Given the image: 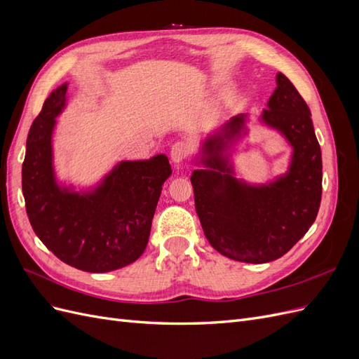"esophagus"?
Masks as SVG:
<instances>
[{"label": "esophagus", "instance_id": "obj_1", "mask_svg": "<svg viewBox=\"0 0 359 359\" xmlns=\"http://www.w3.org/2000/svg\"><path fill=\"white\" fill-rule=\"evenodd\" d=\"M190 154V147L187 142H177L170 149V158L173 163H180Z\"/></svg>", "mask_w": 359, "mask_h": 359}]
</instances>
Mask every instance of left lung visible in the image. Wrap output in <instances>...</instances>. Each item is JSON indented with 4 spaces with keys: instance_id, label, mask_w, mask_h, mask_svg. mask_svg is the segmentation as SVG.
Returning <instances> with one entry per match:
<instances>
[{
    "instance_id": "left-lung-1",
    "label": "left lung",
    "mask_w": 359,
    "mask_h": 359,
    "mask_svg": "<svg viewBox=\"0 0 359 359\" xmlns=\"http://www.w3.org/2000/svg\"><path fill=\"white\" fill-rule=\"evenodd\" d=\"M260 126L276 130L292 148L287 170L252 184L238 178L232 153L248 135V114H240L202 137L191 163L194 205L208 243L220 255L245 264H266L286 255L307 233L320 206L322 153L311 114L283 73Z\"/></svg>"
}]
</instances>
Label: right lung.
<instances>
[{
	"label": "right lung",
	"mask_w": 359,
	"mask_h": 359,
	"mask_svg": "<svg viewBox=\"0 0 359 359\" xmlns=\"http://www.w3.org/2000/svg\"><path fill=\"white\" fill-rule=\"evenodd\" d=\"M69 83L53 90L32 123L22 165L29 223L64 264L86 273H109L145 252L151 222L172 169L165 154L121 160L95 184L76 190L53 166V132L67 106Z\"/></svg>",
	"instance_id": "obj_1"
}]
</instances>
